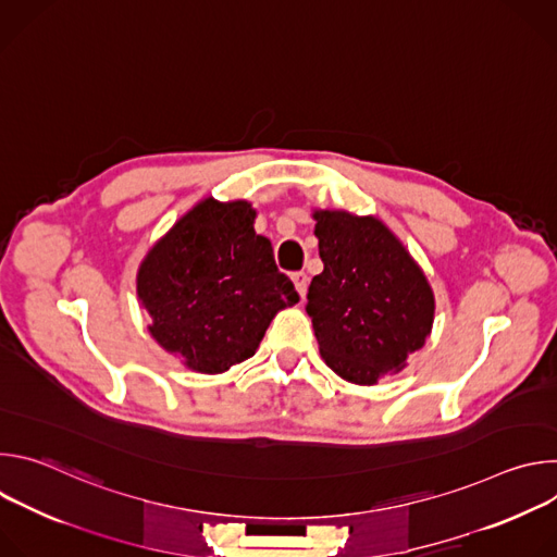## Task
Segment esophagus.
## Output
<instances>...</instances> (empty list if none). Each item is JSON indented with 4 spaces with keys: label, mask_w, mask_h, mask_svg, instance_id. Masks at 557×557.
I'll list each match as a JSON object with an SVG mask.
<instances>
[{
    "label": "esophagus",
    "mask_w": 557,
    "mask_h": 557,
    "mask_svg": "<svg viewBox=\"0 0 557 557\" xmlns=\"http://www.w3.org/2000/svg\"><path fill=\"white\" fill-rule=\"evenodd\" d=\"M293 284H295V288H297L299 297H304V295H306V290H308V275H306L304 271L293 273Z\"/></svg>",
    "instance_id": "1"
}]
</instances>
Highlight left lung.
Returning <instances> with one entry per match:
<instances>
[{
    "label": "left lung",
    "instance_id": "obj_1",
    "mask_svg": "<svg viewBox=\"0 0 557 557\" xmlns=\"http://www.w3.org/2000/svg\"><path fill=\"white\" fill-rule=\"evenodd\" d=\"M324 271L308 286L306 312L331 370L372 385L406 368L434 324V293L421 267L376 218L314 211Z\"/></svg>",
    "mask_w": 557,
    "mask_h": 557
}]
</instances>
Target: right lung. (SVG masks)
<instances>
[{
	"instance_id": "obj_1",
	"label": "right lung",
	"mask_w": 557,
	"mask_h": 557,
	"mask_svg": "<svg viewBox=\"0 0 557 557\" xmlns=\"http://www.w3.org/2000/svg\"><path fill=\"white\" fill-rule=\"evenodd\" d=\"M247 200L205 198L158 240L136 275L151 337L196 372L253 357L277 310L299 301Z\"/></svg>"
}]
</instances>
